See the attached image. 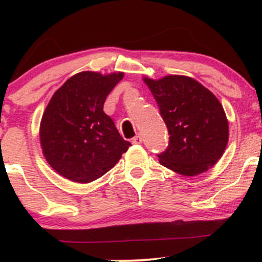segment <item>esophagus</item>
I'll return each instance as SVG.
<instances>
[{"label":"esophagus","instance_id":"34e87169","mask_svg":"<svg viewBox=\"0 0 262 262\" xmlns=\"http://www.w3.org/2000/svg\"><path fill=\"white\" fill-rule=\"evenodd\" d=\"M143 143V138L140 135H137V137L133 138V144H141Z\"/></svg>","mask_w":262,"mask_h":262}]
</instances>
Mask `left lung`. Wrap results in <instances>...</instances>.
<instances>
[{
    "label": "left lung",
    "mask_w": 262,
    "mask_h": 262,
    "mask_svg": "<svg viewBox=\"0 0 262 262\" xmlns=\"http://www.w3.org/2000/svg\"><path fill=\"white\" fill-rule=\"evenodd\" d=\"M158 103L169 130L160 164L183 176H197L212 169L227 148L229 124L219 100L192 77L167 75L143 77Z\"/></svg>",
    "instance_id": "1"
}]
</instances>
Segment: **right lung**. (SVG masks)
I'll return each mask as SVG.
<instances>
[{
    "label": "right lung",
    "instance_id": "obj_1",
    "mask_svg": "<svg viewBox=\"0 0 262 262\" xmlns=\"http://www.w3.org/2000/svg\"><path fill=\"white\" fill-rule=\"evenodd\" d=\"M124 73L82 71L55 91L39 128L43 155L59 175L87 183L110 171L132 145L103 112L107 96Z\"/></svg>",
    "mask_w": 262,
    "mask_h": 262
}]
</instances>
